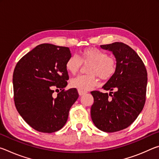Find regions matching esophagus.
I'll return each instance as SVG.
<instances>
[{
	"instance_id": "obj_1",
	"label": "esophagus",
	"mask_w": 159,
	"mask_h": 159,
	"mask_svg": "<svg viewBox=\"0 0 159 159\" xmlns=\"http://www.w3.org/2000/svg\"><path fill=\"white\" fill-rule=\"evenodd\" d=\"M78 93H79L80 96L83 95H85V93H87V92H86V91H83L81 90H78Z\"/></svg>"
}]
</instances>
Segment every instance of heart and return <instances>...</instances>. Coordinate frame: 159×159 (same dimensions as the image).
Masks as SVG:
<instances>
[{"label": "heart", "instance_id": "b5f03b06", "mask_svg": "<svg viewBox=\"0 0 159 159\" xmlns=\"http://www.w3.org/2000/svg\"><path fill=\"white\" fill-rule=\"evenodd\" d=\"M90 64L88 67V75L74 78L70 81V85L78 90L87 91L98 84L97 76L102 80H109L114 76L116 70V61L104 51L95 48H88L80 52L79 58L75 55L67 59L65 67L67 71L76 74L82 63Z\"/></svg>", "mask_w": 159, "mask_h": 159}]
</instances>
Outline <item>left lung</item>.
<instances>
[{"mask_svg":"<svg viewBox=\"0 0 159 159\" xmlns=\"http://www.w3.org/2000/svg\"><path fill=\"white\" fill-rule=\"evenodd\" d=\"M111 51L116 61L114 76L102 88L109 93L92 91L94 103L90 115L97 128L114 133L128 128L143 109L147 85V72L135 51L123 43L100 45Z\"/></svg>","mask_w":159,"mask_h":159,"instance_id":"1","label":"left lung"}]
</instances>
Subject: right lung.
<instances>
[{"label":"right lung","mask_w":159,"mask_h":159,"mask_svg":"<svg viewBox=\"0 0 159 159\" xmlns=\"http://www.w3.org/2000/svg\"><path fill=\"white\" fill-rule=\"evenodd\" d=\"M70 56L69 48L43 43L26 54L15 66L16 109L34 130L54 133L67 121L70 108L79 98L76 88L64 90L69 80L65 64ZM55 89L61 90L56 97Z\"/></svg>","instance_id":"add662e5"}]
</instances>
